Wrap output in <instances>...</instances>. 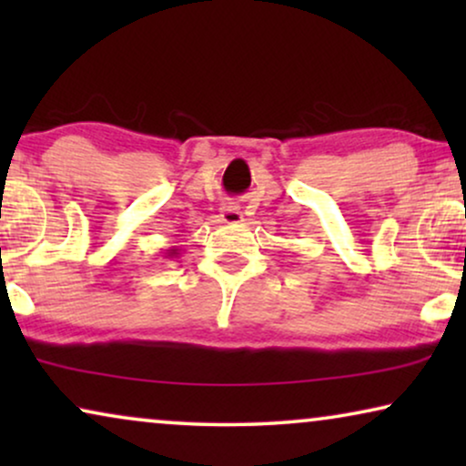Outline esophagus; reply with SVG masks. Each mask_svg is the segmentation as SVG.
I'll list each match as a JSON object with an SVG mask.
<instances>
[{
  "label": "esophagus",
  "instance_id": "esophagus-1",
  "mask_svg": "<svg viewBox=\"0 0 466 466\" xmlns=\"http://www.w3.org/2000/svg\"><path fill=\"white\" fill-rule=\"evenodd\" d=\"M220 222L222 225H228V227H235V225H241V222H244V214L239 212L238 208H233V206H225L220 209Z\"/></svg>",
  "mask_w": 466,
  "mask_h": 466
}]
</instances>
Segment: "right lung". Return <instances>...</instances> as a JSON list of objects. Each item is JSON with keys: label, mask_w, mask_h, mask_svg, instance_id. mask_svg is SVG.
Segmentation results:
<instances>
[{"label": "right lung", "mask_w": 466, "mask_h": 466, "mask_svg": "<svg viewBox=\"0 0 466 466\" xmlns=\"http://www.w3.org/2000/svg\"><path fill=\"white\" fill-rule=\"evenodd\" d=\"M177 254V248H174V250H169V257H176Z\"/></svg>", "instance_id": "obj_1"}]
</instances>
